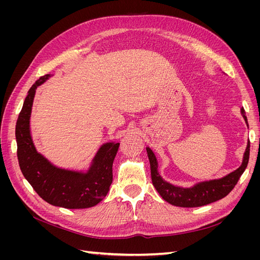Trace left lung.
<instances>
[{"instance_id": "obj_1", "label": "left lung", "mask_w": 260, "mask_h": 260, "mask_svg": "<svg viewBox=\"0 0 260 260\" xmlns=\"http://www.w3.org/2000/svg\"><path fill=\"white\" fill-rule=\"evenodd\" d=\"M241 114L248 127L247 118L245 116V111H244L243 107L241 108ZM146 152L148 156L149 165H151L152 182L156 188V191L159 193L161 198L169 204H171V205L175 206L200 207L223 199L224 196L229 194L233 190V187L237 185L240 177L243 175V172L245 171L248 164L249 141L247 142L245 153L243 155L242 165L237 170L230 172L229 175H226L222 178L202 181V182L196 183L191 187L174 185L167 182L166 180H164L158 172V162H157V158L154 152L148 146L146 147Z\"/></svg>"}]
</instances>
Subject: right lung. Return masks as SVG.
I'll return each mask as SVG.
<instances>
[{
	"mask_svg": "<svg viewBox=\"0 0 260 260\" xmlns=\"http://www.w3.org/2000/svg\"><path fill=\"white\" fill-rule=\"evenodd\" d=\"M51 75L37 80L28 91L16 123L17 157L23 177L41 199L53 206L80 209L95 206L107 195L113 182V162L119 143L101 145L86 170L59 168L37 151L30 131L36 90Z\"/></svg>",
	"mask_w": 260,
	"mask_h": 260,
	"instance_id": "obj_1",
	"label": "right lung"
}]
</instances>
